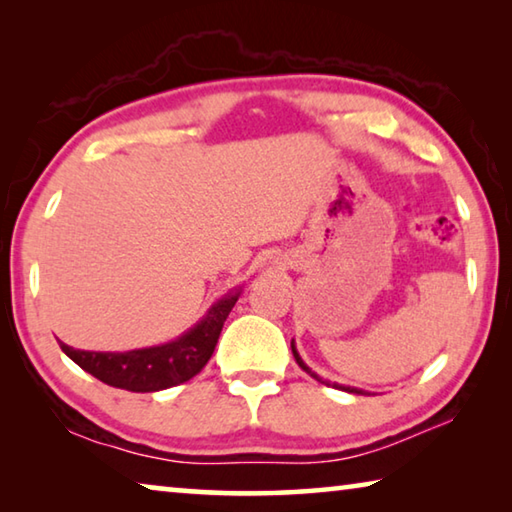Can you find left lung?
I'll return each instance as SVG.
<instances>
[{"instance_id": "8db88e82", "label": "left lung", "mask_w": 512, "mask_h": 512, "mask_svg": "<svg viewBox=\"0 0 512 512\" xmlns=\"http://www.w3.org/2000/svg\"><path fill=\"white\" fill-rule=\"evenodd\" d=\"M291 350H293V357H296V361H298V366L307 372V375H311L314 377L316 381H323V384H329V381H325L323 377H318L314 370H311L305 361H302V357L298 354V350H296V343L291 341ZM329 386H334V388H341V391H348V393H357V395H368L366 391H363V388H354V386H343V384H329Z\"/></svg>"}]
</instances>
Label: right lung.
<instances>
[{
    "label": "right lung",
    "instance_id": "right-lung-1",
    "mask_svg": "<svg viewBox=\"0 0 512 512\" xmlns=\"http://www.w3.org/2000/svg\"><path fill=\"white\" fill-rule=\"evenodd\" d=\"M241 296V287L225 293L205 311L198 323L180 334L178 339L151 348L128 350V352H90L74 350L67 343H60L69 359L81 366L92 377L115 388H124L131 393H155L164 388L178 386L189 381L205 368L219 341L225 318L235 307Z\"/></svg>",
    "mask_w": 512,
    "mask_h": 512
}]
</instances>
